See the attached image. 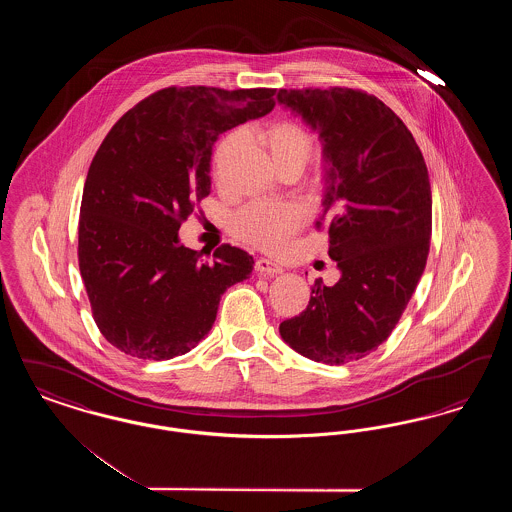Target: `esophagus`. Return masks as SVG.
<instances>
[{"label": "esophagus", "mask_w": 512, "mask_h": 512, "mask_svg": "<svg viewBox=\"0 0 512 512\" xmlns=\"http://www.w3.org/2000/svg\"><path fill=\"white\" fill-rule=\"evenodd\" d=\"M255 270L261 272V274H267V276H274V274H282V272H284V268L280 267V265H276V263L270 261V259H265V257H259V259L255 261Z\"/></svg>", "instance_id": "1"}]
</instances>
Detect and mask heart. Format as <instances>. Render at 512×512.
Segmentation results:
<instances>
[{"instance_id":"obj_1","label":"heart","mask_w":512,"mask_h":512,"mask_svg":"<svg viewBox=\"0 0 512 512\" xmlns=\"http://www.w3.org/2000/svg\"><path fill=\"white\" fill-rule=\"evenodd\" d=\"M259 140L268 147L278 169L288 165L303 167L313 151V136L299 122L276 121L259 132ZM238 147V136H226L220 142L213 171L219 178L224 165ZM305 222V213L295 203L282 201H251L232 219V232L261 249H280Z\"/></svg>"}]
</instances>
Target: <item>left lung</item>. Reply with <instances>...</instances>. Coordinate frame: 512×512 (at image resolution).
<instances>
[{
    "label": "left lung",
    "mask_w": 512,
    "mask_h": 512,
    "mask_svg": "<svg viewBox=\"0 0 512 512\" xmlns=\"http://www.w3.org/2000/svg\"><path fill=\"white\" fill-rule=\"evenodd\" d=\"M317 130L328 188V255L340 280H315L307 309L280 324L293 351L324 365L359 361L390 338L426 267L432 190L422 151L390 107L363 90H280Z\"/></svg>",
    "instance_id": "obj_1"
}]
</instances>
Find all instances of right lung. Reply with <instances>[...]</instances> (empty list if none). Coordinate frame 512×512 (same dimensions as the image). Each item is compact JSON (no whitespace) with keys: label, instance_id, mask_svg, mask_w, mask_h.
I'll list each match as a JSON object with an SVG mask.
<instances>
[{"label":"right lung","instance_id":"obj_1","mask_svg":"<svg viewBox=\"0 0 512 512\" xmlns=\"http://www.w3.org/2000/svg\"><path fill=\"white\" fill-rule=\"evenodd\" d=\"M276 90L165 88L126 111L86 176L78 267L99 332L144 361L184 355L203 340L220 295L253 270L230 244L211 261L178 242L180 224L211 194L222 132L270 113Z\"/></svg>","mask_w":512,"mask_h":512}]
</instances>
